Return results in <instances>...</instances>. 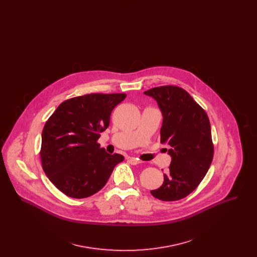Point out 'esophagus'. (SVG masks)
<instances>
[{"instance_id": "esophagus-1", "label": "esophagus", "mask_w": 257, "mask_h": 257, "mask_svg": "<svg viewBox=\"0 0 257 257\" xmlns=\"http://www.w3.org/2000/svg\"><path fill=\"white\" fill-rule=\"evenodd\" d=\"M128 162L131 164V165H139V164H141L142 162L141 161H139L138 159H136V158H128Z\"/></svg>"}]
</instances>
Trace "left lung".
<instances>
[{
    "instance_id": "obj_1",
    "label": "left lung",
    "mask_w": 257,
    "mask_h": 257,
    "mask_svg": "<svg viewBox=\"0 0 257 257\" xmlns=\"http://www.w3.org/2000/svg\"><path fill=\"white\" fill-rule=\"evenodd\" d=\"M156 100L163 115L161 144L171 157L164 182L151 195L175 201L190 195L204 178L214 155L207 113L183 88L158 86L144 92Z\"/></svg>"
}]
</instances>
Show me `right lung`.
<instances>
[{
  "mask_svg": "<svg viewBox=\"0 0 257 257\" xmlns=\"http://www.w3.org/2000/svg\"><path fill=\"white\" fill-rule=\"evenodd\" d=\"M124 93H91L62 102L42 131L40 157L50 181L64 195L85 198L96 194L122 162L110 155L97 140L110 124L112 110Z\"/></svg>",
  "mask_w": 257,
  "mask_h": 257,
  "instance_id": "obj_1",
  "label": "right lung"
}]
</instances>
